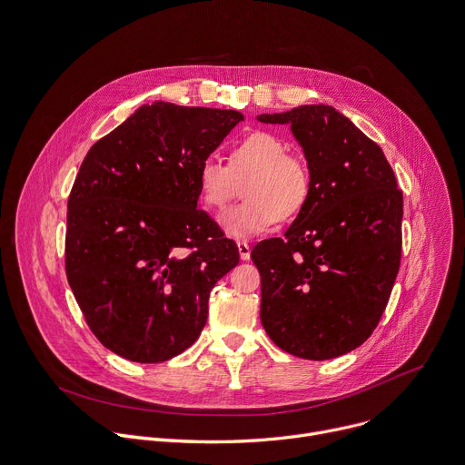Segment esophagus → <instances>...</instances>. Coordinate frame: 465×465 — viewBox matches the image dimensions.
Instances as JSON below:
<instances>
[{
	"instance_id": "esophagus-1",
	"label": "esophagus",
	"mask_w": 465,
	"mask_h": 465,
	"mask_svg": "<svg viewBox=\"0 0 465 465\" xmlns=\"http://www.w3.org/2000/svg\"><path fill=\"white\" fill-rule=\"evenodd\" d=\"M237 248H239L241 259H242V261H248V259H250V252H252V250H250V244H248L246 241H239V242H237Z\"/></svg>"
}]
</instances>
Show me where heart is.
Masks as SVG:
<instances>
[{
    "instance_id": "b5f03b06",
    "label": "heart",
    "mask_w": 465,
    "mask_h": 465,
    "mask_svg": "<svg viewBox=\"0 0 465 465\" xmlns=\"http://www.w3.org/2000/svg\"><path fill=\"white\" fill-rule=\"evenodd\" d=\"M282 138L271 132H253L233 145L228 167L206 158L196 173L198 201L210 210H223L241 187L244 203L221 217V228L233 239H248L271 230L278 219L296 217L311 196V174L305 163L287 154Z\"/></svg>"
}]
</instances>
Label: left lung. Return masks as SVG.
I'll use <instances>...</instances> for the list:
<instances>
[{
  "instance_id": "8db88e82",
  "label": "left lung",
  "mask_w": 465,
  "mask_h": 465,
  "mask_svg": "<svg viewBox=\"0 0 465 465\" xmlns=\"http://www.w3.org/2000/svg\"><path fill=\"white\" fill-rule=\"evenodd\" d=\"M257 121L289 124L311 196L285 237L261 241V323L283 351L327 361L377 327L401 261L403 193L381 151L344 114L303 104Z\"/></svg>"
}]
</instances>
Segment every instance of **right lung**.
<instances>
[{"mask_svg":"<svg viewBox=\"0 0 465 465\" xmlns=\"http://www.w3.org/2000/svg\"><path fill=\"white\" fill-rule=\"evenodd\" d=\"M237 110L140 106L86 154L68 201L65 274L99 342L132 362L185 351L239 250L198 210L196 173Z\"/></svg>","mask_w":465,"mask_h":465,"instance_id":"1","label":"right lung"}]
</instances>
